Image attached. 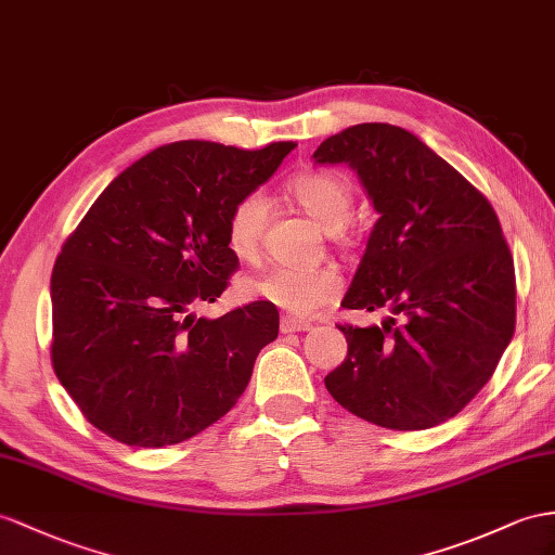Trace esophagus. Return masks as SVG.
Returning a JSON list of instances; mask_svg holds the SVG:
<instances>
[{
	"instance_id": "obj_1",
	"label": "esophagus",
	"mask_w": 555,
	"mask_h": 555,
	"mask_svg": "<svg viewBox=\"0 0 555 555\" xmlns=\"http://www.w3.org/2000/svg\"><path fill=\"white\" fill-rule=\"evenodd\" d=\"M311 328V323H307V321H300V319H293V317H281V321H279V331L281 333H305V331H309Z\"/></svg>"
}]
</instances>
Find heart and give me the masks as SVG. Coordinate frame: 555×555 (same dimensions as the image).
<instances>
[{
    "mask_svg": "<svg viewBox=\"0 0 555 555\" xmlns=\"http://www.w3.org/2000/svg\"><path fill=\"white\" fill-rule=\"evenodd\" d=\"M288 194L325 232H339L353 212V190L347 178L331 170H314L291 180ZM267 224L262 194L250 192L238 198L227 216V246L238 260H253L260 253ZM244 291L253 300L274 305L295 317H311L343 293V276L333 267H269L246 279Z\"/></svg>",
    "mask_w": 555,
    "mask_h": 555,
    "instance_id": "1",
    "label": "heart"
}]
</instances>
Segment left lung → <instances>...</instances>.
I'll list each match as a JSON object with an SVG mask.
<instances>
[{
	"instance_id": "left-lung-1",
	"label": "left lung",
	"mask_w": 555,
	"mask_h": 555,
	"mask_svg": "<svg viewBox=\"0 0 555 555\" xmlns=\"http://www.w3.org/2000/svg\"><path fill=\"white\" fill-rule=\"evenodd\" d=\"M317 164L357 170L379 220L345 309L403 315L339 325L347 359L333 399L385 429L443 424L488 385L516 328V272L494 208L401 126L359 124L323 140Z\"/></svg>"
}]
</instances>
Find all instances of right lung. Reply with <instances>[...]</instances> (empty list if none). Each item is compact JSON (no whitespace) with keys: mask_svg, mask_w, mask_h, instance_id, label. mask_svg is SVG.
<instances>
[{"mask_svg":"<svg viewBox=\"0 0 555 555\" xmlns=\"http://www.w3.org/2000/svg\"><path fill=\"white\" fill-rule=\"evenodd\" d=\"M293 147L164 145L112 180L67 236L51 276V363L95 429L162 448L236 405L279 311L258 300L210 321L192 307L216 302L238 267L224 236L232 206Z\"/></svg>","mask_w":555,"mask_h":555,"instance_id":"obj_1","label":"right lung"}]
</instances>
